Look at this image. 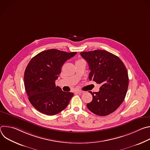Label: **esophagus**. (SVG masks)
Here are the masks:
<instances>
[{
	"label": "esophagus",
	"mask_w": 150,
	"mask_h": 150,
	"mask_svg": "<svg viewBox=\"0 0 150 150\" xmlns=\"http://www.w3.org/2000/svg\"><path fill=\"white\" fill-rule=\"evenodd\" d=\"M75 92L77 93H78V94H82V93H84V91H82V90H77V91H76Z\"/></svg>",
	"instance_id": "obj_1"
}]
</instances>
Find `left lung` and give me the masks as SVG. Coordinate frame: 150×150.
<instances>
[{
	"mask_svg": "<svg viewBox=\"0 0 150 150\" xmlns=\"http://www.w3.org/2000/svg\"><path fill=\"white\" fill-rule=\"evenodd\" d=\"M88 62L89 79L101 84L98 92L92 93L93 100L87 104L93 113L104 116L114 112L123 101L128 88L126 68L117 56L103 50L80 53Z\"/></svg>",
	"mask_w": 150,
	"mask_h": 150,
	"instance_id": "8db88e82",
	"label": "left lung"
}]
</instances>
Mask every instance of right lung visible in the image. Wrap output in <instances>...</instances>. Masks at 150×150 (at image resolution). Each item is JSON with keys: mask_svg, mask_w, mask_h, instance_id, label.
I'll list each match as a JSON object with an SVG mask.
<instances>
[{"mask_svg": "<svg viewBox=\"0 0 150 150\" xmlns=\"http://www.w3.org/2000/svg\"><path fill=\"white\" fill-rule=\"evenodd\" d=\"M76 52L57 49L42 51L31 59L24 72V85L28 100L40 112L52 116L65 109L74 96L56 87L61 68Z\"/></svg>", "mask_w": 150, "mask_h": 150, "instance_id": "1", "label": "right lung"}]
</instances>
